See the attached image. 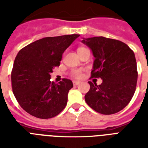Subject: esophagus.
<instances>
[{"mask_svg": "<svg viewBox=\"0 0 148 148\" xmlns=\"http://www.w3.org/2000/svg\"><path fill=\"white\" fill-rule=\"evenodd\" d=\"M79 84H81V82H80V81H73V84H74V85H78Z\"/></svg>", "mask_w": 148, "mask_h": 148, "instance_id": "esophagus-1", "label": "esophagus"}]
</instances>
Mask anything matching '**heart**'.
Returning a JSON list of instances; mask_svg holds the SVG:
<instances>
[{
    "label": "heart",
    "instance_id": "b5f03b06",
    "mask_svg": "<svg viewBox=\"0 0 148 148\" xmlns=\"http://www.w3.org/2000/svg\"><path fill=\"white\" fill-rule=\"evenodd\" d=\"M85 49L84 47H79L77 49V52H80L82 50ZM81 75H82V71L81 70L79 69H74L71 71V76L74 77H76V78H78V77H81Z\"/></svg>",
    "mask_w": 148,
    "mask_h": 148
}]
</instances>
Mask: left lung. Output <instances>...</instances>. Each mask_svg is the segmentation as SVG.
Segmentation results:
<instances>
[{
	"label": "left lung",
	"instance_id": "1",
	"mask_svg": "<svg viewBox=\"0 0 148 148\" xmlns=\"http://www.w3.org/2000/svg\"><path fill=\"white\" fill-rule=\"evenodd\" d=\"M82 43L95 58L91 77L102 79L100 85L89 81L85 101L95 111L113 114L124 109L135 92L138 70L134 51L122 41L104 37L84 38Z\"/></svg>",
	"mask_w": 148,
	"mask_h": 148
}]
</instances>
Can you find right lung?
<instances>
[{
  "mask_svg": "<svg viewBox=\"0 0 148 148\" xmlns=\"http://www.w3.org/2000/svg\"><path fill=\"white\" fill-rule=\"evenodd\" d=\"M79 36L42 38L18 52L11 71V84L17 102L26 112L48 119L64 109L73 83L67 78L58 84L51 82L50 74L60 65L63 53Z\"/></svg>",
  "mask_w": 148,
  "mask_h": 148,
  "instance_id": "add662e5",
  "label": "right lung"
}]
</instances>
